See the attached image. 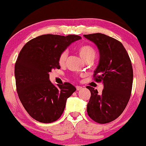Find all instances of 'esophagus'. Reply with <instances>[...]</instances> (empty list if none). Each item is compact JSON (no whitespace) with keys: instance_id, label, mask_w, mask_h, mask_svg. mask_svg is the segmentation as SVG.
Segmentation results:
<instances>
[{"instance_id":"esophagus-1","label":"esophagus","mask_w":146,"mask_h":146,"mask_svg":"<svg viewBox=\"0 0 146 146\" xmlns=\"http://www.w3.org/2000/svg\"><path fill=\"white\" fill-rule=\"evenodd\" d=\"M76 90H81V89H82V87H81V86H76Z\"/></svg>"}]
</instances>
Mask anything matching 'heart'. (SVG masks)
<instances>
[{"instance_id":"1","label":"heart","mask_w":146,"mask_h":146,"mask_svg":"<svg viewBox=\"0 0 146 146\" xmlns=\"http://www.w3.org/2000/svg\"><path fill=\"white\" fill-rule=\"evenodd\" d=\"M76 51L79 53V56H81V58L84 61L89 60V59H93L95 58L96 55V51L95 48L89 44H81L76 48ZM67 59V53L63 51L59 55L58 58V64L61 66L65 65V61Z\"/></svg>"}]
</instances>
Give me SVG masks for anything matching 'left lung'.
Returning a JSON list of instances; mask_svg holds the SVG:
<instances>
[{"mask_svg": "<svg viewBox=\"0 0 146 146\" xmlns=\"http://www.w3.org/2000/svg\"><path fill=\"white\" fill-rule=\"evenodd\" d=\"M84 37L98 47L100 62L93 77L96 82L104 84L101 95L91 86L86 87L91 94L87 104L88 115L96 123H110L121 115L131 96L133 83L131 60L123 44L113 37L102 33Z\"/></svg>", "mask_w": 146, "mask_h": 146, "instance_id": "obj_1", "label": "left lung"}]
</instances>
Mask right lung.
<instances>
[{"instance_id":"right-lung-1","label":"right lung","mask_w":146,"mask_h":146,"mask_svg":"<svg viewBox=\"0 0 146 146\" xmlns=\"http://www.w3.org/2000/svg\"><path fill=\"white\" fill-rule=\"evenodd\" d=\"M79 35H42L23 46L15 66L17 91L28 113L37 121L50 123L61 116L67 99L76 90L65 82L55 86L49 81L53 69H60L58 56Z\"/></svg>"}]
</instances>
